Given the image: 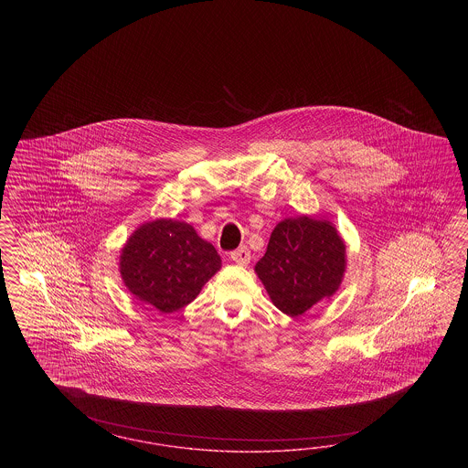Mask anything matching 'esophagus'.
I'll return each instance as SVG.
<instances>
[{
	"mask_svg": "<svg viewBox=\"0 0 468 468\" xmlns=\"http://www.w3.org/2000/svg\"><path fill=\"white\" fill-rule=\"evenodd\" d=\"M231 261H233L235 264H239V266H247V264L250 262V250H249L245 245L239 247L237 250L231 252Z\"/></svg>",
	"mask_w": 468,
	"mask_h": 468,
	"instance_id": "1",
	"label": "esophagus"
}]
</instances>
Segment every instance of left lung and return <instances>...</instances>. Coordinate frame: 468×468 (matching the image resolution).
<instances>
[{
  "label": "left lung",
  "instance_id": "left-lung-1",
  "mask_svg": "<svg viewBox=\"0 0 468 468\" xmlns=\"http://www.w3.org/2000/svg\"><path fill=\"white\" fill-rule=\"evenodd\" d=\"M345 266V243L335 227L300 216L272 229L255 272L272 303L297 317L338 290Z\"/></svg>",
  "mask_w": 468,
  "mask_h": 468
}]
</instances>
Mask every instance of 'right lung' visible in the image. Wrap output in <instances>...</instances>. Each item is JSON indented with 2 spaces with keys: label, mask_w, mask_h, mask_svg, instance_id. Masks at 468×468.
<instances>
[{
  "label": "right lung",
  "mask_w": 468,
  "mask_h": 468,
  "mask_svg": "<svg viewBox=\"0 0 468 468\" xmlns=\"http://www.w3.org/2000/svg\"><path fill=\"white\" fill-rule=\"evenodd\" d=\"M221 268V257L196 229L173 219L139 228L120 257V272L135 297L163 314L180 311Z\"/></svg>",
  "instance_id": "add662e5"
}]
</instances>
